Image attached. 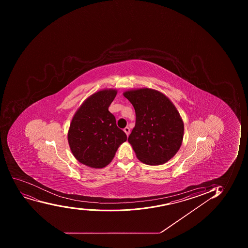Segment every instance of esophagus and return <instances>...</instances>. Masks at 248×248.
Masks as SVG:
<instances>
[{"label": "esophagus", "instance_id": "obj_1", "mask_svg": "<svg viewBox=\"0 0 248 248\" xmlns=\"http://www.w3.org/2000/svg\"><path fill=\"white\" fill-rule=\"evenodd\" d=\"M124 133H126V135H129V133H130V128H128V127H126V128H124Z\"/></svg>", "mask_w": 248, "mask_h": 248}]
</instances>
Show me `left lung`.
I'll return each instance as SVG.
<instances>
[{
	"label": "left lung",
	"mask_w": 248,
	"mask_h": 248,
	"mask_svg": "<svg viewBox=\"0 0 248 248\" xmlns=\"http://www.w3.org/2000/svg\"><path fill=\"white\" fill-rule=\"evenodd\" d=\"M124 96L135 109V127L128 140L138 159L157 166L174 157L181 146L184 128L174 104L151 89L126 91Z\"/></svg>",
	"instance_id": "obj_1"
}]
</instances>
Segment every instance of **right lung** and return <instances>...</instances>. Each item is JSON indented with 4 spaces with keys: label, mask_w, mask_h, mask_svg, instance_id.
I'll list each match as a JSON object with an SVG mask.
<instances>
[{
    "label": "right lung",
    "mask_w": 248,
    "mask_h": 248,
    "mask_svg": "<svg viewBox=\"0 0 248 248\" xmlns=\"http://www.w3.org/2000/svg\"><path fill=\"white\" fill-rule=\"evenodd\" d=\"M115 95V90L93 93L72 120L68 140L74 157L82 164L93 168L106 167L127 140L125 133L118 128L115 116L108 110Z\"/></svg>",
    "instance_id": "1"
}]
</instances>
